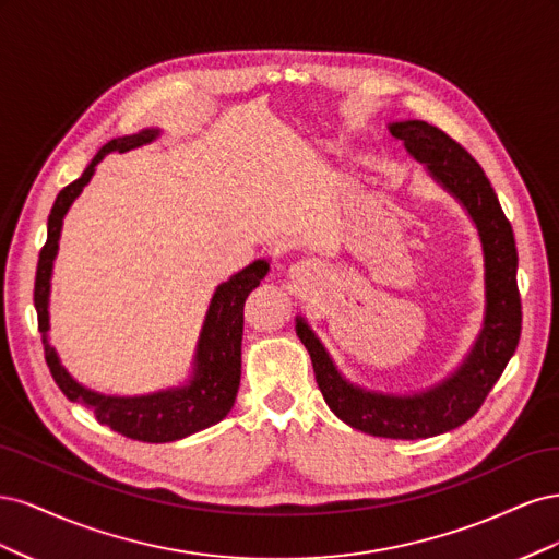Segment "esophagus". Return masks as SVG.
Segmentation results:
<instances>
[{"label":"esophagus","mask_w":559,"mask_h":559,"mask_svg":"<svg viewBox=\"0 0 559 559\" xmlns=\"http://www.w3.org/2000/svg\"><path fill=\"white\" fill-rule=\"evenodd\" d=\"M289 273H292V280L296 282H310L321 273V270L312 261H300L289 270Z\"/></svg>","instance_id":"obj_1"}]
</instances>
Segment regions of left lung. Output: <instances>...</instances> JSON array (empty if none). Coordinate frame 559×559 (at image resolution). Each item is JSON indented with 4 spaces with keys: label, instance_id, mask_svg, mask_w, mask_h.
I'll return each mask as SVG.
<instances>
[{
    "label": "left lung",
    "instance_id": "8db88e82",
    "mask_svg": "<svg viewBox=\"0 0 559 559\" xmlns=\"http://www.w3.org/2000/svg\"><path fill=\"white\" fill-rule=\"evenodd\" d=\"M389 132L427 173L460 200L476 224L485 259L483 329L464 364L450 378L417 394L370 392L343 378L306 319L296 333L312 359L317 384L329 408L352 429L380 438L417 441L462 427L478 413L520 343L522 306L518 292V249L492 183L468 151L427 121L389 123Z\"/></svg>",
    "mask_w": 559,
    "mask_h": 559
}]
</instances>
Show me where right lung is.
<instances>
[{
    "label": "right lung",
    "instance_id": "right-lung-1",
    "mask_svg": "<svg viewBox=\"0 0 559 559\" xmlns=\"http://www.w3.org/2000/svg\"><path fill=\"white\" fill-rule=\"evenodd\" d=\"M160 134L158 128H146L128 138H116L97 151L83 175L58 193L53 210L48 214V238L39 253L37 280H35V308L39 319V331L44 341L46 364L50 368L56 384L62 394L88 405L99 425H107L114 431L123 433L134 441L144 443H170L179 438L191 436L195 431L207 429L222 421L235 403L242 376V326H245V300L257 289L261 280L267 275L270 263L259 259L242 267L238 275L228 282L218 284L212 296V302L202 324L191 380L183 386L163 389L146 396H107L93 392L79 384L58 359L56 347L48 343V296H50V275H53V261L58 253L62 218L70 212L72 202L81 195L95 167L109 154H123V151L144 146L154 142Z\"/></svg>",
    "mask_w": 559,
    "mask_h": 559
}]
</instances>
